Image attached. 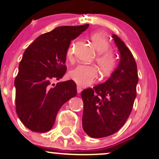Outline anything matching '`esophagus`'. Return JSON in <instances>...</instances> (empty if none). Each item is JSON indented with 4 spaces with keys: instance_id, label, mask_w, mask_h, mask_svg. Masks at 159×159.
<instances>
[{
    "instance_id": "esophagus-1",
    "label": "esophagus",
    "mask_w": 159,
    "mask_h": 159,
    "mask_svg": "<svg viewBox=\"0 0 159 159\" xmlns=\"http://www.w3.org/2000/svg\"><path fill=\"white\" fill-rule=\"evenodd\" d=\"M82 91V89H81V87H77V92H78V93H81V92Z\"/></svg>"
}]
</instances>
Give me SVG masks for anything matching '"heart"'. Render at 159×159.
<instances>
[{
    "label": "heart",
    "mask_w": 159,
    "mask_h": 159,
    "mask_svg": "<svg viewBox=\"0 0 159 159\" xmlns=\"http://www.w3.org/2000/svg\"><path fill=\"white\" fill-rule=\"evenodd\" d=\"M95 49L98 53L96 58L100 71L104 74H108L114 70L117 63V58L114 52L109 51L110 43L108 39L101 33H93L90 35ZM73 43L67 49L66 58L69 61L73 59ZM69 78L72 79L78 85L87 87L92 84L98 77V72L96 67L88 65H78L69 72Z\"/></svg>",
    "instance_id": "1"
}]
</instances>
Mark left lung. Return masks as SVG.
I'll return each instance as SVG.
<instances>
[{
	"mask_svg": "<svg viewBox=\"0 0 159 159\" xmlns=\"http://www.w3.org/2000/svg\"><path fill=\"white\" fill-rule=\"evenodd\" d=\"M120 54L117 68L105 83L81 92L82 126L91 138H105L121 129L132 112L138 83L135 60L117 36H112Z\"/></svg>",
	"mask_w": 159,
	"mask_h": 159,
	"instance_id": "obj_1",
	"label": "left lung"
}]
</instances>
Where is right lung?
<instances>
[{
  "label": "right lung",
  "instance_id": "add662e5",
  "mask_svg": "<svg viewBox=\"0 0 159 159\" xmlns=\"http://www.w3.org/2000/svg\"><path fill=\"white\" fill-rule=\"evenodd\" d=\"M88 27H56L36 38L24 52L15 79L16 109L21 123L33 132L51 130L62 105L77 95L72 80L52 82L64 75L71 41Z\"/></svg>",
  "mask_w": 159,
  "mask_h": 159
}]
</instances>
